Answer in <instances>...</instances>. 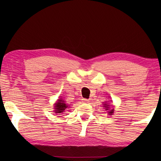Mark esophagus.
Segmentation results:
<instances>
[{
    "label": "esophagus",
    "mask_w": 161,
    "mask_h": 161,
    "mask_svg": "<svg viewBox=\"0 0 161 161\" xmlns=\"http://www.w3.org/2000/svg\"><path fill=\"white\" fill-rule=\"evenodd\" d=\"M82 102H84V103H88V102H89V100H88V99H85V98H84V99H82Z\"/></svg>",
    "instance_id": "1"
}]
</instances>
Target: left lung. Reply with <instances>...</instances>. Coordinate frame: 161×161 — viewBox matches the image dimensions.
<instances>
[{
	"label": "left lung",
	"mask_w": 161,
	"mask_h": 161,
	"mask_svg": "<svg viewBox=\"0 0 161 161\" xmlns=\"http://www.w3.org/2000/svg\"><path fill=\"white\" fill-rule=\"evenodd\" d=\"M104 107H105L106 108V110H108V109L109 108V107H108V106H109V104H108V103H105V104H104ZM114 109L113 108V109H111V110L109 111L108 113H109V114H111V115H112V114L113 113H114Z\"/></svg>",
	"instance_id": "8db88e82"
}]
</instances>
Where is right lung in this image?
<instances>
[{"label": "right lung", "mask_w": 161, "mask_h": 161, "mask_svg": "<svg viewBox=\"0 0 161 161\" xmlns=\"http://www.w3.org/2000/svg\"><path fill=\"white\" fill-rule=\"evenodd\" d=\"M67 107L66 104H65L62 99H59V100H58L57 103L54 104V109H55L54 112L56 114H60V113H62Z\"/></svg>", "instance_id": "obj_1"}]
</instances>
